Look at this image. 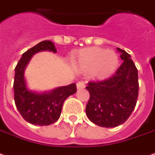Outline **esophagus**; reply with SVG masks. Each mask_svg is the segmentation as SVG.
Returning <instances> with one entry per match:
<instances>
[{"mask_svg":"<svg viewBox=\"0 0 155 155\" xmlns=\"http://www.w3.org/2000/svg\"><path fill=\"white\" fill-rule=\"evenodd\" d=\"M77 88H78V90L85 88V83L83 82H78L77 83Z\"/></svg>","mask_w":155,"mask_h":155,"instance_id":"1","label":"esophagus"}]
</instances>
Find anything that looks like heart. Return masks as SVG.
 <instances>
[{"label":"heart","mask_w":155,"mask_h":155,"mask_svg":"<svg viewBox=\"0 0 155 155\" xmlns=\"http://www.w3.org/2000/svg\"><path fill=\"white\" fill-rule=\"evenodd\" d=\"M74 64L78 69L89 72L91 78L103 80L115 73L119 64V58L114 51L92 47L79 52Z\"/></svg>","instance_id":"obj_1"}]
</instances>
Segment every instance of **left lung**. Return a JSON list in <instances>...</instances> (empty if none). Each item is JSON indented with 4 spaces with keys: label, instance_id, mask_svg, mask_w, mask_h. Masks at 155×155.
I'll return each instance as SVG.
<instances>
[{
    "label": "left lung",
    "instance_id": "8db88e82",
    "mask_svg": "<svg viewBox=\"0 0 155 155\" xmlns=\"http://www.w3.org/2000/svg\"><path fill=\"white\" fill-rule=\"evenodd\" d=\"M116 49L123 63L116 73L101 82H89L86 87L90 93L86 114L91 122L106 128L126 121L135 109L139 91L138 70L130 55Z\"/></svg>",
    "mask_w": 155,
    "mask_h": 155
}]
</instances>
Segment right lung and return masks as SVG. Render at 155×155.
Segmentation results:
<instances>
[{"mask_svg": "<svg viewBox=\"0 0 155 155\" xmlns=\"http://www.w3.org/2000/svg\"><path fill=\"white\" fill-rule=\"evenodd\" d=\"M42 51L57 53L52 41L45 40L30 48L15 68V103L20 115L27 122L35 125H48L57 121L64 101L77 91L76 84L59 87L51 91L37 92L28 88L25 78V70L34 54Z\"/></svg>", "mask_w": 155, "mask_h": 155, "instance_id": "1", "label": "right lung"}]
</instances>
